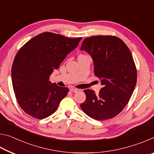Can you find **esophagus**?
Instances as JSON below:
<instances>
[{
  "label": "esophagus",
  "instance_id": "obj_1",
  "mask_svg": "<svg viewBox=\"0 0 154 154\" xmlns=\"http://www.w3.org/2000/svg\"><path fill=\"white\" fill-rule=\"evenodd\" d=\"M70 91L72 92H77L78 90L76 89V88H71V89H70Z\"/></svg>",
  "mask_w": 154,
  "mask_h": 154
}]
</instances>
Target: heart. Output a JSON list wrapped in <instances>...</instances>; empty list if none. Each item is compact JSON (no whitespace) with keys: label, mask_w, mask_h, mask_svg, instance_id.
Masks as SVG:
<instances>
[{"label":"heart","mask_w":154,"mask_h":154,"mask_svg":"<svg viewBox=\"0 0 154 154\" xmlns=\"http://www.w3.org/2000/svg\"><path fill=\"white\" fill-rule=\"evenodd\" d=\"M84 56V55H80L79 56Z\"/></svg>","instance_id":"1"}]
</instances>
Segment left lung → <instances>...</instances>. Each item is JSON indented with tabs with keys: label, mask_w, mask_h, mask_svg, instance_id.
I'll use <instances>...</instances> for the list:
<instances>
[{
	"label": "left lung",
	"mask_w": 154,
	"mask_h": 154,
	"mask_svg": "<svg viewBox=\"0 0 154 154\" xmlns=\"http://www.w3.org/2000/svg\"><path fill=\"white\" fill-rule=\"evenodd\" d=\"M81 50L92 56L94 75L103 85L98 94L94 90H84L86 99L81 108L96 120L113 118L128 103L137 83V69L131 52L120 38L109 35L85 38Z\"/></svg>",
	"instance_id": "obj_1"
}]
</instances>
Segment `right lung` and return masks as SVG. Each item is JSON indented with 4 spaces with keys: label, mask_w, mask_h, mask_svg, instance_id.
<instances>
[{
    "label": "right lung",
    "mask_w": 154,
    "mask_h": 154,
    "mask_svg": "<svg viewBox=\"0 0 154 154\" xmlns=\"http://www.w3.org/2000/svg\"><path fill=\"white\" fill-rule=\"evenodd\" d=\"M82 38L46 32L20 49L12 64L11 77L15 97L25 113L43 119L56 111L69 88L51 83L49 77Z\"/></svg>",
    "instance_id": "add662e5"
}]
</instances>
